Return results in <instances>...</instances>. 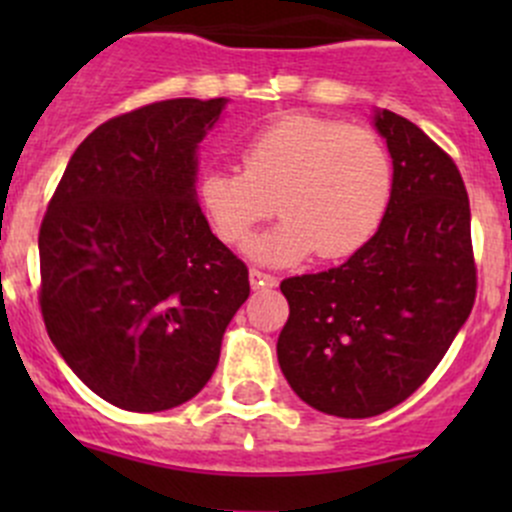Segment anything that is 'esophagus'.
<instances>
[{
    "label": "esophagus",
    "mask_w": 512,
    "mask_h": 512,
    "mask_svg": "<svg viewBox=\"0 0 512 512\" xmlns=\"http://www.w3.org/2000/svg\"><path fill=\"white\" fill-rule=\"evenodd\" d=\"M250 285L255 289H270L277 285V277L270 275V272H262L257 270V267H252L250 270Z\"/></svg>",
    "instance_id": "obj_1"
}]
</instances>
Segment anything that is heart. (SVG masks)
Masks as SVG:
<instances>
[{"label":"heart","mask_w":512,"mask_h":512,"mask_svg":"<svg viewBox=\"0 0 512 512\" xmlns=\"http://www.w3.org/2000/svg\"><path fill=\"white\" fill-rule=\"evenodd\" d=\"M391 180L389 153L374 131L334 118L285 116L242 143L240 170H205L195 195L225 245H242L275 210L285 215L250 245L257 260L294 262L314 250L322 260H339L379 230Z\"/></svg>","instance_id":"obj_1"}]
</instances>
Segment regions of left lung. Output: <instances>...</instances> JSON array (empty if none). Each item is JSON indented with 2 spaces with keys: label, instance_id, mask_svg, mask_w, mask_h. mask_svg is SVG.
<instances>
[{
  "label": "left lung",
  "instance_id": "obj_1",
  "mask_svg": "<svg viewBox=\"0 0 512 512\" xmlns=\"http://www.w3.org/2000/svg\"><path fill=\"white\" fill-rule=\"evenodd\" d=\"M394 185L376 235L344 265L282 280L277 339L294 394L329 416L394 409L433 374L476 302L471 205L461 170L416 123L376 113Z\"/></svg>",
  "mask_w": 512,
  "mask_h": 512
}]
</instances>
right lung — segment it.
<instances>
[{
    "instance_id": "obj_1",
    "label": "right lung",
    "mask_w": 512,
    "mask_h": 512,
    "mask_svg": "<svg viewBox=\"0 0 512 512\" xmlns=\"http://www.w3.org/2000/svg\"><path fill=\"white\" fill-rule=\"evenodd\" d=\"M225 98L108 118L71 156L39 227V307L66 364L108 404L173 409L210 381L247 265L195 198V148Z\"/></svg>"
}]
</instances>
